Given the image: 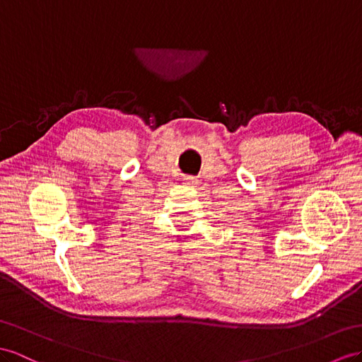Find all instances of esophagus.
<instances>
[{
    "mask_svg": "<svg viewBox=\"0 0 362 362\" xmlns=\"http://www.w3.org/2000/svg\"><path fill=\"white\" fill-rule=\"evenodd\" d=\"M185 180H187L189 187H196V185H199V180L196 177H192V175H189V177H187Z\"/></svg>",
    "mask_w": 362,
    "mask_h": 362,
    "instance_id": "1",
    "label": "esophagus"
}]
</instances>
